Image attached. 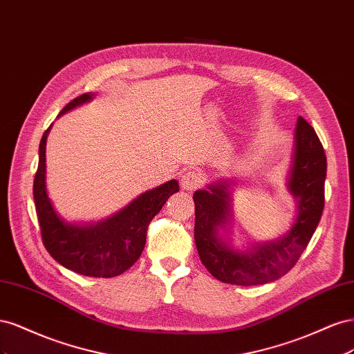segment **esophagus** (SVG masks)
I'll return each mask as SVG.
<instances>
[{"label": "esophagus", "mask_w": 354, "mask_h": 354, "mask_svg": "<svg viewBox=\"0 0 354 354\" xmlns=\"http://www.w3.org/2000/svg\"><path fill=\"white\" fill-rule=\"evenodd\" d=\"M203 183V177L196 169H189L187 173L183 174L181 177V187L185 190H195L201 187Z\"/></svg>", "instance_id": "esophagus-1"}]
</instances>
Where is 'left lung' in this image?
Returning a JSON list of instances; mask_svg holds the SVG:
<instances>
[{"mask_svg": "<svg viewBox=\"0 0 354 354\" xmlns=\"http://www.w3.org/2000/svg\"><path fill=\"white\" fill-rule=\"evenodd\" d=\"M326 155L313 127L298 116L288 190L297 199V218L282 238L238 251L220 236L232 214L229 181L196 190L195 242L202 264L216 279L241 286L269 283L286 274L307 248L325 205Z\"/></svg>", "mask_w": 354, "mask_h": 354, "instance_id": "1", "label": "left lung"}]
</instances>
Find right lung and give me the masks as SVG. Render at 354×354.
I'll return each mask as SVG.
<instances>
[{"mask_svg": "<svg viewBox=\"0 0 354 354\" xmlns=\"http://www.w3.org/2000/svg\"><path fill=\"white\" fill-rule=\"evenodd\" d=\"M94 97L85 93L69 102L63 115ZM51 125L39 143L38 169L34 178V201L42 243L48 254L66 269L91 277H113L138 260L146 243L147 227L171 195L178 192V181L147 190L112 217L99 223L75 224L63 220L48 198L46 186V143Z\"/></svg>", "mask_w": 354, "mask_h": 354, "instance_id": "obj_1", "label": "right lung"}]
</instances>
